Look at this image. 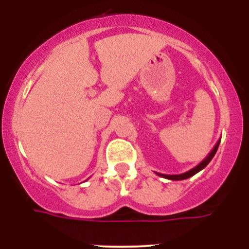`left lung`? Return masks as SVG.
Returning <instances> with one entry per match:
<instances>
[{
	"instance_id": "8db88e82",
	"label": "left lung",
	"mask_w": 249,
	"mask_h": 249,
	"mask_svg": "<svg viewBox=\"0 0 249 249\" xmlns=\"http://www.w3.org/2000/svg\"><path fill=\"white\" fill-rule=\"evenodd\" d=\"M220 141H221V139H219V141L216 142L215 146H214V147H213V150L211 151L210 153H208V156L206 157V158H205L204 160H202L201 162H200V164L196 165V167H193L192 170L187 171V172L181 173V174H161V173H157V172H156V173L158 174L159 177H162V178H165V179H170V180H184V179L191 178V177H193L194 174H196L198 172H200V171H201V170H204V168L206 167L207 165H208V162H210L211 160H212L213 157L215 156L216 151H218V147H219Z\"/></svg>"
}]
</instances>
